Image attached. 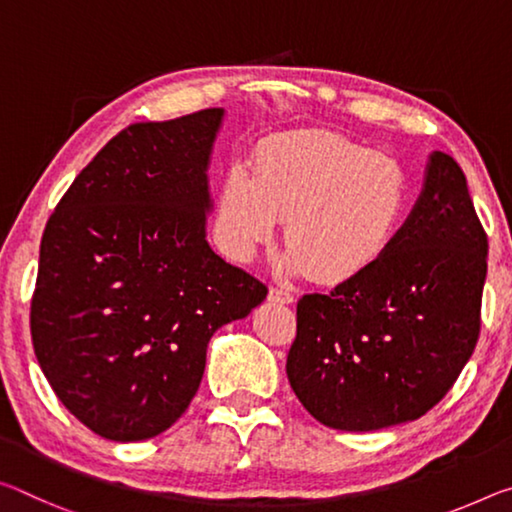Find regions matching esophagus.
<instances>
[{"label":"esophagus","mask_w":512,"mask_h":512,"mask_svg":"<svg viewBox=\"0 0 512 512\" xmlns=\"http://www.w3.org/2000/svg\"><path fill=\"white\" fill-rule=\"evenodd\" d=\"M269 300L271 303H280V305H289L294 303V294L285 287H271L269 289Z\"/></svg>","instance_id":"1"}]
</instances>
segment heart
I'll return each mask as SVG.
<instances>
[{"mask_svg":"<svg viewBox=\"0 0 512 512\" xmlns=\"http://www.w3.org/2000/svg\"><path fill=\"white\" fill-rule=\"evenodd\" d=\"M410 184L399 161L321 129L273 134L253 168L234 164L216 198L214 234L248 262L287 218L285 269L342 285L383 262L405 225Z\"/></svg>","mask_w":512,"mask_h":512,"instance_id":"1","label":"heart"}]
</instances>
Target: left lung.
Instances as JSON below:
<instances>
[{
    "label": "left lung",
    "instance_id": "8db88e82",
    "mask_svg": "<svg viewBox=\"0 0 512 512\" xmlns=\"http://www.w3.org/2000/svg\"><path fill=\"white\" fill-rule=\"evenodd\" d=\"M488 237L456 159L428 157L424 189L376 269L296 307L287 378L323 426L380 431L426 415L472 358Z\"/></svg>",
    "mask_w": 512,
    "mask_h": 512
}]
</instances>
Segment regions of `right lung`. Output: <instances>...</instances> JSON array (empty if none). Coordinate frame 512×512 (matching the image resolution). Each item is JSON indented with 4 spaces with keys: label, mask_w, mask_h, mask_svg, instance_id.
<instances>
[{
    "label": "right lung",
    "mask_w": 512,
    "mask_h": 512,
    "mask_svg": "<svg viewBox=\"0 0 512 512\" xmlns=\"http://www.w3.org/2000/svg\"><path fill=\"white\" fill-rule=\"evenodd\" d=\"M223 116L129 125L45 225L31 342L59 401L107 440L173 426L198 392L214 332L269 294L207 243V168Z\"/></svg>",
    "instance_id": "right-lung-1"
}]
</instances>
